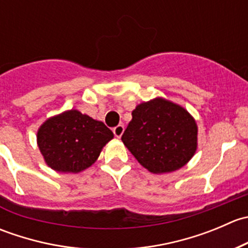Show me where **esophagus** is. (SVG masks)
<instances>
[{"label":"esophagus","mask_w":248,"mask_h":248,"mask_svg":"<svg viewBox=\"0 0 248 248\" xmlns=\"http://www.w3.org/2000/svg\"><path fill=\"white\" fill-rule=\"evenodd\" d=\"M124 124H119V126H116L112 128V132H114V134L116 138H121V136L124 134Z\"/></svg>","instance_id":"esophagus-1"}]
</instances>
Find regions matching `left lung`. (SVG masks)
Returning a JSON list of instances; mask_svg holds the SVG:
<instances>
[{
  "instance_id": "obj_1",
  "label": "left lung",
  "mask_w": 248,
  "mask_h": 248,
  "mask_svg": "<svg viewBox=\"0 0 248 248\" xmlns=\"http://www.w3.org/2000/svg\"><path fill=\"white\" fill-rule=\"evenodd\" d=\"M198 127L186 109L164 98L137 106L121 140L154 174L182 168L197 151Z\"/></svg>"
}]
</instances>
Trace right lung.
<instances>
[{
  "mask_svg": "<svg viewBox=\"0 0 248 248\" xmlns=\"http://www.w3.org/2000/svg\"><path fill=\"white\" fill-rule=\"evenodd\" d=\"M112 138L103 122L74 109L47 119L37 132L44 161L60 172H79L91 167Z\"/></svg>",
  "mask_w": 248,
  "mask_h": 248,
  "instance_id": "obj_1",
  "label": "right lung"
}]
</instances>
